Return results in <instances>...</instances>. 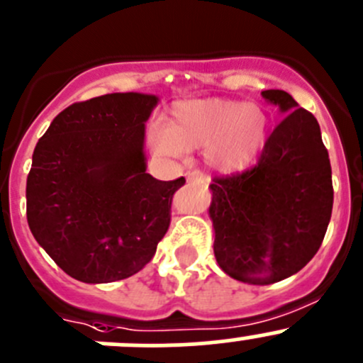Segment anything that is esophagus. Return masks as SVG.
<instances>
[{
  "label": "esophagus",
  "mask_w": 363,
  "mask_h": 363,
  "mask_svg": "<svg viewBox=\"0 0 363 363\" xmlns=\"http://www.w3.org/2000/svg\"><path fill=\"white\" fill-rule=\"evenodd\" d=\"M188 181H189V182H195V181L203 182V181H206V177H203L202 172L195 170V172H189V174H188Z\"/></svg>",
  "instance_id": "1"
}]
</instances>
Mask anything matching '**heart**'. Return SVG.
Listing matches in <instances>:
<instances>
[{
	"mask_svg": "<svg viewBox=\"0 0 363 363\" xmlns=\"http://www.w3.org/2000/svg\"><path fill=\"white\" fill-rule=\"evenodd\" d=\"M267 115L259 104L228 99H195L172 110L170 125L150 122L147 140L163 157H182L206 149V161L218 172H239L253 163L264 147Z\"/></svg>",
	"mask_w": 363,
	"mask_h": 363,
	"instance_id": "obj_1",
	"label": "heart"
}]
</instances>
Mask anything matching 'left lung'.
<instances>
[{
    "label": "left lung",
    "instance_id": "8db88e82",
    "mask_svg": "<svg viewBox=\"0 0 363 363\" xmlns=\"http://www.w3.org/2000/svg\"><path fill=\"white\" fill-rule=\"evenodd\" d=\"M262 97L286 117L259 163L209 186L218 266L253 286L280 282L307 266L333 207L332 167L315 117L284 90H264Z\"/></svg>",
    "mask_w": 363,
    "mask_h": 363
}]
</instances>
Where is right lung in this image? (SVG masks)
Segmentation results:
<instances>
[{"instance_id":"add662e5","label":"right lung","mask_w":363,"mask_h":363,"mask_svg":"<svg viewBox=\"0 0 363 363\" xmlns=\"http://www.w3.org/2000/svg\"><path fill=\"white\" fill-rule=\"evenodd\" d=\"M152 94H106L65 108L38 140L26 181L30 230L67 275L84 284L143 269L170 225L184 177L147 174Z\"/></svg>"}]
</instances>
